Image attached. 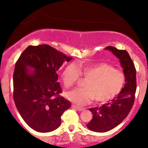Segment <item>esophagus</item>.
Returning a JSON list of instances; mask_svg holds the SVG:
<instances>
[{"label": "esophagus", "instance_id": "obj_1", "mask_svg": "<svg viewBox=\"0 0 148 148\" xmlns=\"http://www.w3.org/2000/svg\"><path fill=\"white\" fill-rule=\"evenodd\" d=\"M72 107H73V108H76V109H77L78 111H82V110L84 109V108H83V107L76 106V105H74V104H72Z\"/></svg>", "mask_w": 148, "mask_h": 148}]
</instances>
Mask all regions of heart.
I'll list each match as a JSON object with an SVG mask.
<instances>
[{"instance_id": "b5f03b06", "label": "heart", "mask_w": 148, "mask_h": 148, "mask_svg": "<svg viewBox=\"0 0 148 148\" xmlns=\"http://www.w3.org/2000/svg\"><path fill=\"white\" fill-rule=\"evenodd\" d=\"M81 76L87 79L84 88H78L69 92L67 98L79 105H86L93 99L104 103L116 97L125 86L126 76L120 69H115L106 62L67 65L61 74L62 84L66 88L74 86Z\"/></svg>"}]
</instances>
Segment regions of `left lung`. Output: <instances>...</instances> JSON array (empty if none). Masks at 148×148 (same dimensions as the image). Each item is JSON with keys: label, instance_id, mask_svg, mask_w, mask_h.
Listing matches in <instances>:
<instances>
[{"label": "left lung", "instance_id": "1", "mask_svg": "<svg viewBox=\"0 0 148 148\" xmlns=\"http://www.w3.org/2000/svg\"><path fill=\"white\" fill-rule=\"evenodd\" d=\"M105 49L111 51L120 59L126 76V83L120 94L111 101L103 103L99 108L89 109L93 116L87 124V127L96 132H108L125 120L134 105L136 90V70L128 52L112 46L106 47Z\"/></svg>", "mask_w": 148, "mask_h": 148}]
</instances>
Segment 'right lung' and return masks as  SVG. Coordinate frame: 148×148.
Here are the masks:
<instances>
[{"label":"right lung","instance_id":"add662e5","mask_svg":"<svg viewBox=\"0 0 148 148\" xmlns=\"http://www.w3.org/2000/svg\"><path fill=\"white\" fill-rule=\"evenodd\" d=\"M72 57L47 45L28 46L15 64L13 98L23 120L39 132L55 130L71 103L60 96L57 70ZM27 67L35 69L29 73Z\"/></svg>","mask_w":148,"mask_h":148}]
</instances>
